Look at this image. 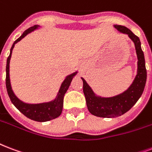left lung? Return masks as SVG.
Segmentation results:
<instances>
[{"mask_svg":"<svg viewBox=\"0 0 152 152\" xmlns=\"http://www.w3.org/2000/svg\"><path fill=\"white\" fill-rule=\"evenodd\" d=\"M115 28L123 34H127L135 45L137 56V72L132 83L124 91L113 96L103 97L95 92L83 77V91L88 109L91 114L103 118H115L129 111L143 94L147 80L144 54L141 48L140 38L130 29L122 25H114Z\"/></svg>","mask_w":152,"mask_h":152,"instance_id":"1","label":"left lung"}]
</instances>
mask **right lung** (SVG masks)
<instances>
[{
	"label": "right lung",
	"instance_id": "obj_1",
	"mask_svg": "<svg viewBox=\"0 0 152 152\" xmlns=\"http://www.w3.org/2000/svg\"><path fill=\"white\" fill-rule=\"evenodd\" d=\"M40 27V25H36L32 27H30L27 30H25V32L22 33L21 36L17 40H15L14 43L12 45V48L10 49V54L7 59L6 64V88L8 95L11 99V102L22 114H24L26 117L30 120H34V121L46 122V121L54 120L56 118L59 117L61 115L62 110H63L64 96L65 95L66 91H68L72 79L75 77V76H76L78 72H74L73 73L66 76L63 82L61 83L60 89H59L56 97L50 101L43 102V103H39V104H28V103H25V102L20 100L15 95L12 91V88L10 76H9V63H10V60H11L12 49L17 43H18L20 40H21L23 38L25 37L28 34H29L35 30L38 29Z\"/></svg>",
	"mask_w": 152,
	"mask_h": 152
}]
</instances>
